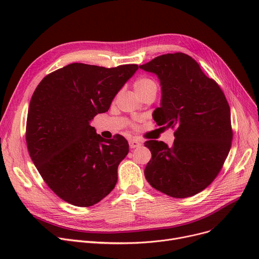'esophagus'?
I'll return each instance as SVG.
<instances>
[{
    "label": "esophagus",
    "instance_id": "obj_1",
    "mask_svg": "<svg viewBox=\"0 0 259 259\" xmlns=\"http://www.w3.org/2000/svg\"><path fill=\"white\" fill-rule=\"evenodd\" d=\"M141 145H142L141 142H139L138 140H130V141H129V146H130L131 149L138 148V147H140Z\"/></svg>",
    "mask_w": 259,
    "mask_h": 259
}]
</instances>
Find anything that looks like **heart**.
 Returning <instances> with one entry per match:
<instances>
[{
  "label": "heart",
  "instance_id": "b5f03b06",
  "mask_svg": "<svg viewBox=\"0 0 259 259\" xmlns=\"http://www.w3.org/2000/svg\"><path fill=\"white\" fill-rule=\"evenodd\" d=\"M134 90L137 92V94L142 95L147 92H151V91H156V84L155 81L149 77H140L137 80L134 81Z\"/></svg>",
  "mask_w": 259,
  "mask_h": 259
}]
</instances>
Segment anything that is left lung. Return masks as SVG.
Listing matches in <instances>:
<instances>
[{
  "instance_id": "1",
  "label": "left lung",
  "mask_w": 259,
  "mask_h": 259,
  "mask_svg": "<svg viewBox=\"0 0 259 259\" xmlns=\"http://www.w3.org/2000/svg\"><path fill=\"white\" fill-rule=\"evenodd\" d=\"M160 83L158 126L176 128L173 146L147 141L152 158L145 168L148 183L175 198L193 196L220 173L232 142L231 112L220 86L188 54L167 53L141 65Z\"/></svg>"
}]
</instances>
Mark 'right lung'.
Returning a JSON list of instances; mask_svg holds the SVG:
<instances>
[{
  "label": "right lung",
  "mask_w": 259,
  "mask_h": 259,
  "mask_svg": "<svg viewBox=\"0 0 259 259\" xmlns=\"http://www.w3.org/2000/svg\"><path fill=\"white\" fill-rule=\"evenodd\" d=\"M138 69L135 64L105 68L72 63L46 75L33 92L27 148L48 187L73 206H93L116 185L128 142L119 134L103 139L90 122L109 110Z\"/></svg>",
  "instance_id": "obj_1"
}]
</instances>
